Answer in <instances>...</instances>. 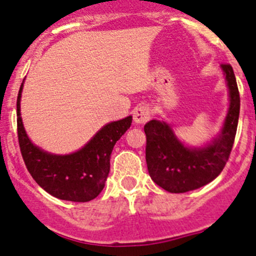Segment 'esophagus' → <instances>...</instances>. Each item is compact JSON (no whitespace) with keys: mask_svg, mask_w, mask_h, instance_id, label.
<instances>
[{"mask_svg":"<svg viewBox=\"0 0 256 256\" xmlns=\"http://www.w3.org/2000/svg\"><path fill=\"white\" fill-rule=\"evenodd\" d=\"M150 119V109L147 106H140L134 110V120L138 125H143Z\"/></svg>","mask_w":256,"mask_h":256,"instance_id":"esophagus-1","label":"esophagus"}]
</instances>
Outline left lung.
<instances>
[{"mask_svg":"<svg viewBox=\"0 0 256 256\" xmlns=\"http://www.w3.org/2000/svg\"><path fill=\"white\" fill-rule=\"evenodd\" d=\"M230 91V108L222 130L212 143L200 148L186 147L165 122L150 120L144 125L147 136L146 162L152 180L171 193H184L203 187L218 178L231 154L240 98L234 72L230 64H221Z\"/></svg>","mask_w":256,"mask_h":256,"instance_id":"obj_1","label":"left lung"}]
</instances>
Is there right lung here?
<instances>
[{"label":"right lung","mask_w":256,"mask_h":256,"mask_svg":"<svg viewBox=\"0 0 256 256\" xmlns=\"http://www.w3.org/2000/svg\"><path fill=\"white\" fill-rule=\"evenodd\" d=\"M22 91L23 84L16 98V128L19 147L30 175L58 199L85 203L96 198L104 188L115 143L131 126L132 116L106 124L75 153L56 156L36 147L25 132L20 118Z\"/></svg>","instance_id":"right-lung-1"}]
</instances>
